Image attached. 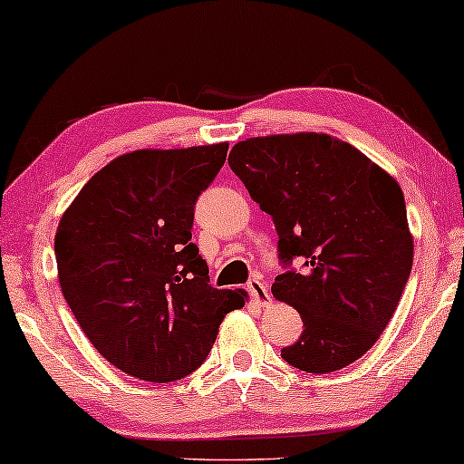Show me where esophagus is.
Wrapping results in <instances>:
<instances>
[{"label": "esophagus", "instance_id": "34e87169", "mask_svg": "<svg viewBox=\"0 0 464 464\" xmlns=\"http://www.w3.org/2000/svg\"><path fill=\"white\" fill-rule=\"evenodd\" d=\"M246 289H249V294L253 300H256V304H259V306H270L272 304V295L268 287H266L264 281H259V278H253V281H249V285H246Z\"/></svg>", "mask_w": 464, "mask_h": 464}]
</instances>
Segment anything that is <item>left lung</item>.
Instances as JSON below:
<instances>
[{"label":"left lung","instance_id":"obj_1","mask_svg":"<svg viewBox=\"0 0 464 464\" xmlns=\"http://www.w3.org/2000/svg\"><path fill=\"white\" fill-rule=\"evenodd\" d=\"M227 162L272 215L283 264H302L272 285L304 321L283 359L308 373L354 363L386 329L414 262L395 177L325 132L251 137Z\"/></svg>","mask_w":464,"mask_h":464}]
</instances>
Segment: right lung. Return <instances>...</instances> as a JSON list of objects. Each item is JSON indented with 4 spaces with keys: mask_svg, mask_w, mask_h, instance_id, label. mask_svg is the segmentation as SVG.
I'll return each instance as SVG.
<instances>
[{
    "mask_svg": "<svg viewBox=\"0 0 464 464\" xmlns=\"http://www.w3.org/2000/svg\"><path fill=\"white\" fill-rule=\"evenodd\" d=\"M227 143L135 150L80 189L54 237L63 295L91 344L145 382L202 365L245 289L208 285L192 243L194 205L224 167Z\"/></svg>",
    "mask_w": 464,
    "mask_h": 464,
    "instance_id": "obj_1",
    "label": "right lung"
}]
</instances>
